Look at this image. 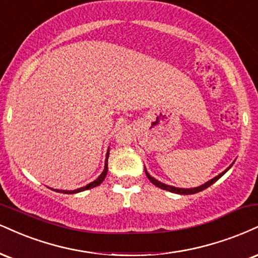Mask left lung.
<instances>
[{
    "mask_svg": "<svg viewBox=\"0 0 258 258\" xmlns=\"http://www.w3.org/2000/svg\"><path fill=\"white\" fill-rule=\"evenodd\" d=\"M231 166H232V164H231ZM231 166H229L228 168L225 170V172H222L221 174H219L218 176H215V178H214V179L209 180V181L206 182V184H204V185H202V186H198V187H195V188H179V187H174V186H169V185L162 184V182H160L159 180L154 179L153 176H151L150 174H149V173L147 172V169H145V174H147L148 179L150 180V181L153 182V184H154L155 186H157V187L162 188V190H166V191L173 192V194H179V195H194V194H197V192H201V191L206 190V188L209 187V186H212V185L214 184V182L216 181V180H219L220 178H221V176H222L223 174H225L226 172H227V170H228L229 168H231Z\"/></svg>",
    "mask_w": 258,
    "mask_h": 258,
    "instance_id": "obj_1",
    "label": "left lung"
}]
</instances>
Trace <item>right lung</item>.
Masks as SVG:
<instances>
[{"label":"right lung","instance_id":"1","mask_svg":"<svg viewBox=\"0 0 258 258\" xmlns=\"http://www.w3.org/2000/svg\"><path fill=\"white\" fill-rule=\"evenodd\" d=\"M108 157H109V151H108V153H107V159H105V164H104V170H103V173H102V174L99 175L98 178L95 180V181L90 182V184L86 185L85 187L77 188V190H73V191H61V192H63V194H71V195H72V194H77V192H82V191L89 190V188H92V187H96V186H98L99 184H101L102 181H103L104 178H105V175H107V172H108ZM55 191L60 192L58 190H55Z\"/></svg>","mask_w":258,"mask_h":258}]
</instances>
